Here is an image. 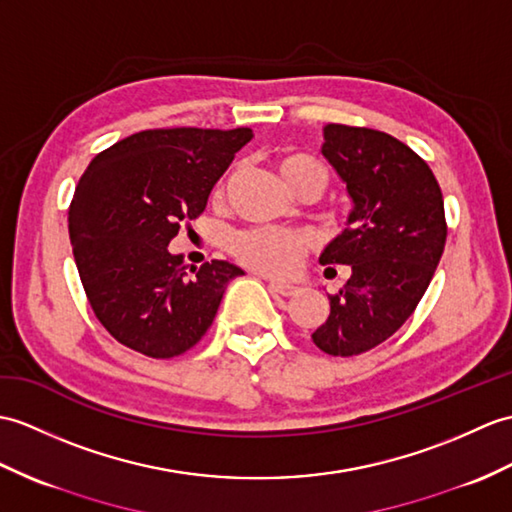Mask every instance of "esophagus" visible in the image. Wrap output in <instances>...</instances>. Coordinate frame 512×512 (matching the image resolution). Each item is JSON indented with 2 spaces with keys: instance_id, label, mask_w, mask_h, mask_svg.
<instances>
[{
  "instance_id": "34e87169",
  "label": "esophagus",
  "mask_w": 512,
  "mask_h": 512,
  "mask_svg": "<svg viewBox=\"0 0 512 512\" xmlns=\"http://www.w3.org/2000/svg\"><path fill=\"white\" fill-rule=\"evenodd\" d=\"M270 290L281 294V296H292L296 292V285L281 283V281H270Z\"/></svg>"
}]
</instances>
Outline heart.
Wrapping results in <instances>:
<instances>
[{
	"label": "heart",
	"instance_id": "b5f03b06",
	"mask_svg": "<svg viewBox=\"0 0 512 512\" xmlns=\"http://www.w3.org/2000/svg\"><path fill=\"white\" fill-rule=\"evenodd\" d=\"M279 172L294 192L305 187H316L318 194L323 192L329 181L327 165L316 159L310 152L285 150L279 154ZM227 176L213 192V200H222L229 185ZM312 237L303 231L288 229H251L237 233L231 240L233 255L266 275H285L301 264V259L310 253Z\"/></svg>",
	"mask_w": 512,
	"mask_h": 512
}]
</instances>
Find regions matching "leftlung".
<instances>
[{"label": "left lung", "instance_id": "obj_1", "mask_svg": "<svg viewBox=\"0 0 512 512\" xmlns=\"http://www.w3.org/2000/svg\"><path fill=\"white\" fill-rule=\"evenodd\" d=\"M323 154L347 185L353 209L320 264L351 266L329 296L312 340L329 355H360L388 340L417 310L441 261L443 194L417 152L382 130L327 124Z\"/></svg>", "mask_w": 512, "mask_h": 512}]
</instances>
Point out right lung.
<instances>
[{
    "label": "right lung",
    "mask_w": 512,
    "mask_h": 512,
    "mask_svg": "<svg viewBox=\"0 0 512 512\" xmlns=\"http://www.w3.org/2000/svg\"><path fill=\"white\" fill-rule=\"evenodd\" d=\"M251 128L141 130L95 154L69 205V240L102 327L148 358H174L207 334L244 275L213 259L187 275L168 244L207 207Z\"/></svg>",
    "instance_id": "right-lung-1"
}]
</instances>
